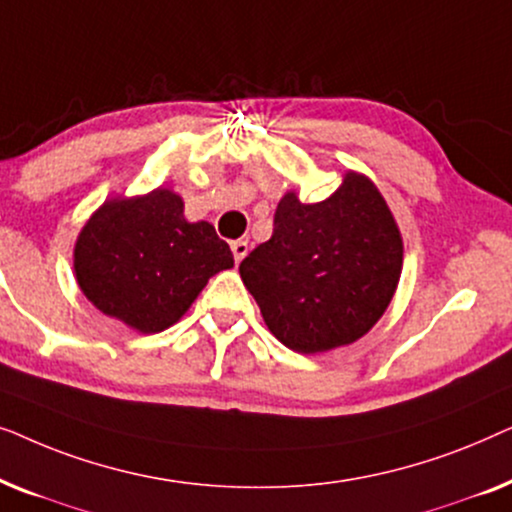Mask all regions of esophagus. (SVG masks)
<instances>
[{
  "label": "esophagus",
  "instance_id": "1",
  "mask_svg": "<svg viewBox=\"0 0 512 512\" xmlns=\"http://www.w3.org/2000/svg\"><path fill=\"white\" fill-rule=\"evenodd\" d=\"M230 249H233V256H235V263H240L244 256L249 254V242L247 240H235L230 244Z\"/></svg>",
  "mask_w": 512,
  "mask_h": 512
}]
</instances>
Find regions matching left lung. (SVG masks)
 <instances>
[{
    "instance_id": "obj_1",
    "label": "left lung",
    "mask_w": 512,
    "mask_h": 512,
    "mask_svg": "<svg viewBox=\"0 0 512 512\" xmlns=\"http://www.w3.org/2000/svg\"><path fill=\"white\" fill-rule=\"evenodd\" d=\"M403 240L382 193L347 172L331 198L286 193L275 230L240 263L270 333L293 352L352 345L377 324L401 279Z\"/></svg>"
}]
</instances>
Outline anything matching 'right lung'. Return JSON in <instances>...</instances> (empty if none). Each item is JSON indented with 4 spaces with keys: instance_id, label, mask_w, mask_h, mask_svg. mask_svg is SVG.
Returning <instances> with one entry per match:
<instances>
[{
    "instance_id": "add662e5",
    "label": "right lung",
    "mask_w": 512,
    "mask_h": 512,
    "mask_svg": "<svg viewBox=\"0 0 512 512\" xmlns=\"http://www.w3.org/2000/svg\"><path fill=\"white\" fill-rule=\"evenodd\" d=\"M233 263L212 223H188L184 200L170 188L107 200L74 247L83 296L139 333L177 324L209 277Z\"/></svg>"
}]
</instances>
